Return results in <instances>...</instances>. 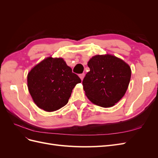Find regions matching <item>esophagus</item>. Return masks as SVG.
<instances>
[{"label":"esophagus","mask_w":158,"mask_h":158,"mask_svg":"<svg viewBox=\"0 0 158 158\" xmlns=\"http://www.w3.org/2000/svg\"><path fill=\"white\" fill-rule=\"evenodd\" d=\"M79 77L81 79V80H82L84 79V74H80L79 75Z\"/></svg>","instance_id":"obj_1"}]
</instances>
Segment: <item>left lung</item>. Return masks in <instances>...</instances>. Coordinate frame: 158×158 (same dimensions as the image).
<instances>
[{"instance_id": "obj_1", "label": "left lung", "mask_w": 158, "mask_h": 158, "mask_svg": "<svg viewBox=\"0 0 158 158\" xmlns=\"http://www.w3.org/2000/svg\"><path fill=\"white\" fill-rule=\"evenodd\" d=\"M89 72L82 84L89 101L102 107H111L125 95L131 78V69L127 63L113 55H96L91 58Z\"/></svg>"}]
</instances>
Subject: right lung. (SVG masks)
I'll list each match as a JSON object with an SVG mask.
<instances>
[{
  "label": "right lung",
  "mask_w": 158,
  "mask_h": 158,
  "mask_svg": "<svg viewBox=\"0 0 158 158\" xmlns=\"http://www.w3.org/2000/svg\"><path fill=\"white\" fill-rule=\"evenodd\" d=\"M27 88L36 106L47 112L64 107L81 80L60 57H47L27 74Z\"/></svg>",
  "instance_id": "right-lung-1"
}]
</instances>
